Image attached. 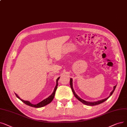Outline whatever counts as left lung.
<instances>
[{"mask_svg": "<svg viewBox=\"0 0 127 127\" xmlns=\"http://www.w3.org/2000/svg\"><path fill=\"white\" fill-rule=\"evenodd\" d=\"M70 88H71V90H72V91H73V94L75 96L77 99H78V100L79 101H80L81 102H82L83 104H86V105H89V106L96 105L100 104H101V103H103L104 102H105V101H106V100H107V99L112 95V94L113 93V92H114V90H115V89L116 87V85L114 87V89H113V91L111 92V93H110L109 96L108 97H107V98H105V99H103V100H100V101H96V102H87V101H85V100H82V98H81L79 96H78V95H77L76 94V93L75 92V91H74V89H73V79H71V78L70 79Z\"/></svg>", "mask_w": 127, "mask_h": 127, "instance_id": "obj_1", "label": "left lung"}]
</instances>
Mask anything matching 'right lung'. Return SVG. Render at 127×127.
Wrapping results in <instances>:
<instances>
[{
  "label": "right lung",
  "mask_w": 127,
  "mask_h": 127,
  "mask_svg": "<svg viewBox=\"0 0 127 127\" xmlns=\"http://www.w3.org/2000/svg\"><path fill=\"white\" fill-rule=\"evenodd\" d=\"M60 79V77H59V78L57 79V85L56 86V87H55L54 88V91L53 92V93H52V94L49 96L48 97H47V98L45 99V100H43V101H42L41 102H39V103H38L37 104H32L30 102L28 101H24V100H23L22 99H21L18 95L17 94H16V93H15V95L16 96V97H17L18 98H19L20 100L22 101L23 103H24L25 104L29 106H32V107H36V108H39V107H42L44 106H46V105L49 104L50 103H51L52 102V101L53 100V99L54 97V95H55V93H56V91L57 90V89L58 88V80L59 79Z\"/></svg>",
  "instance_id": "1"
}]
</instances>
